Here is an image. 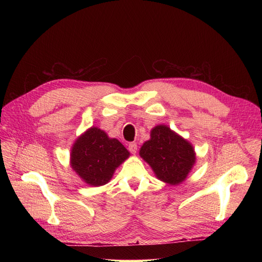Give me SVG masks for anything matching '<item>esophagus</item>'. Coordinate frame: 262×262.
Listing matches in <instances>:
<instances>
[{"label": "esophagus", "instance_id": "obj_1", "mask_svg": "<svg viewBox=\"0 0 262 262\" xmlns=\"http://www.w3.org/2000/svg\"><path fill=\"white\" fill-rule=\"evenodd\" d=\"M128 149H129V152L132 154H136V152H137V144L136 143H129V145H128Z\"/></svg>", "mask_w": 262, "mask_h": 262}]
</instances>
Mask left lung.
Instances as JSON below:
<instances>
[{
    "instance_id": "8db88e82",
    "label": "left lung",
    "mask_w": 262,
    "mask_h": 262,
    "mask_svg": "<svg viewBox=\"0 0 262 262\" xmlns=\"http://www.w3.org/2000/svg\"><path fill=\"white\" fill-rule=\"evenodd\" d=\"M140 155L158 179L173 186L186 180L196 162L191 144L165 125L153 128L151 138L143 144Z\"/></svg>"
}]
</instances>
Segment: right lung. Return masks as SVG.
Returning a JSON list of instances; mask_svg holds the SVG:
<instances>
[{
    "label": "right lung",
    "mask_w": 262,
    "mask_h": 262,
    "mask_svg": "<svg viewBox=\"0 0 262 262\" xmlns=\"http://www.w3.org/2000/svg\"><path fill=\"white\" fill-rule=\"evenodd\" d=\"M128 157L129 152L118 140L91 127L72 146L71 166L88 185L99 187L110 181L115 170Z\"/></svg>",
    "instance_id": "obj_1"
}]
</instances>
